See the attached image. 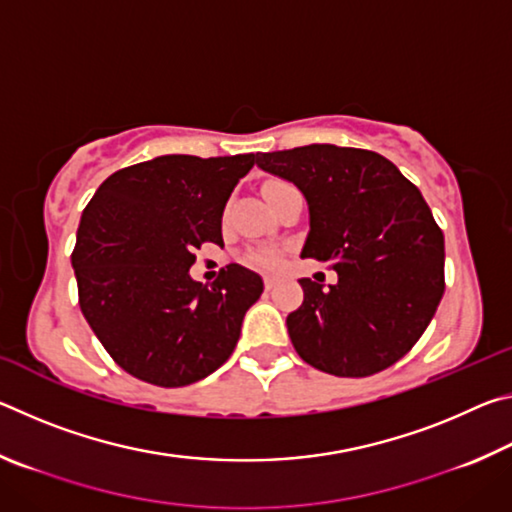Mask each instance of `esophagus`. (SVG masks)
Here are the masks:
<instances>
[{
    "mask_svg": "<svg viewBox=\"0 0 512 512\" xmlns=\"http://www.w3.org/2000/svg\"><path fill=\"white\" fill-rule=\"evenodd\" d=\"M275 287H277V277L266 275V277H264V289H266V291H273Z\"/></svg>",
    "mask_w": 512,
    "mask_h": 512,
    "instance_id": "obj_1",
    "label": "esophagus"
}]
</instances>
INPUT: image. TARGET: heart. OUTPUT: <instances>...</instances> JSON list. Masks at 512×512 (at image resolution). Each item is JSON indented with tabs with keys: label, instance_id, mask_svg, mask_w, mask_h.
I'll return each instance as SVG.
<instances>
[{
	"label": "heart",
	"instance_id": "1",
	"mask_svg": "<svg viewBox=\"0 0 512 512\" xmlns=\"http://www.w3.org/2000/svg\"><path fill=\"white\" fill-rule=\"evenodd\" d=\"M275 183H277V180H273V183H268L266 187H271ZM244 259H246L250 266H259V268H273V266H277V255L273 253V250H268V248L248 250Z\"/></svg>",
	"mask_w": 512,
	"mask_h": 512
}]
</instances>
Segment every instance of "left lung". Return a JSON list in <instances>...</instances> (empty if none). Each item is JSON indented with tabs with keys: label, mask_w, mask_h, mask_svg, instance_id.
I'll list each match as a JSON object with an SVG mask.
<instances>
[{
	"label": "left lung",
	"mask_w": 512,
	"mask_h": 512,
	"mask_svg": "<svg viewBox=\"0 0 512 512\" xmlns=\"http://www.w3.org/2000/svg\"><path fill=\"white\" fill-rule=\"evenodd\" d=\"M257 167L307 198L302 257L339 273L302 277V305L287 316L296 352L336 377H368L409 352L445 291V237L420 189L384 155L334 144L257 153Z\"/></svg>",
	"instance_id": "obj_1"
}]
</instances>
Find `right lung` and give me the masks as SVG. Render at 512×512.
I'll return each instance as SVG.
<instances>
[{"mask_svg": "<svg viewBox=\"0 0 512 512\" xmlns=\"http://www.w3.org/2000/svg\"><path fill=\"white\" fill-rule=\"evenodd\" d=\"M253 164V153L160 155L112 173L83 210L72 253L79 305L128 375L189 386L235 350L262 277L230 264L207 287L189 268L196 248L223 246V207Z\"/></svg>", "mask_w": 512, "mask_h": 512, "instance_id": "obj_1", "label": "right lung"}]
</instances>
